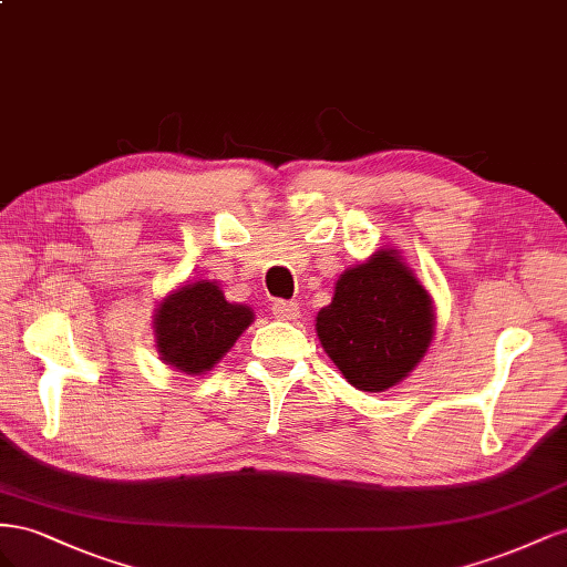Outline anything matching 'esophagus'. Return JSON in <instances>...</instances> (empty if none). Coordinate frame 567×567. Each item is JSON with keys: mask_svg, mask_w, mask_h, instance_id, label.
<instances>
[{"mask_svg": "<svg viewBox=\"0 0 567 567\" xmlns=\"http://www.w3.org/2000/svg\"><path fill=\"white\" fill-rule=\"evenodd\" d=\"M270 311L278 320H295L299 316V303L287 301V299H278V301H272Z\"/></svg>", "mask_w": 567, "mask_h": 567, "instance_id": "esophagus-1", "label": "esophagus"}]
</instances>
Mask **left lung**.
<instances>
[{"label":"left lung","mask_w":567,"mask_h":567,"mask_svg":"<svg viewBox=\"0 0 567 567\" xmlns=\"http://www.w3.org/2000/svg\"><path fill=\"white\" fill-rule=\"evenodd\" d=\"M432 328L430 295L394 251L349 268L316 318L322 349L363 392H384L406 378L427 351Z\"/></svg>","instance_id":"left-lung-1"}]
</instances>
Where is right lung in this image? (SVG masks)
<instances>
[{
	"mask_svg": "<svg viewBox=\"0 0 567 567\" xmlns=\"http://www.w3.org/2000/svg\"><path fill=\"white\" fill-rule=\"evenodd\" d=\"M254 320L249 306L225 301L218 285L194 282L158 306L156 347L161 361L187 375L204 373L223 359Z\"/></svg>",
	"mask_w": 567,
	"mask_h": 567,
	"instance_id": "add662e5",
	"label": "right lung"
}]
</instances>
